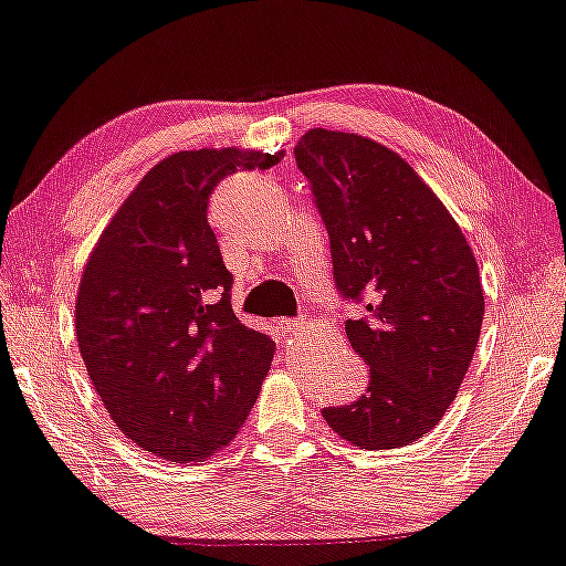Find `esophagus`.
<instances>
[{
  "label": "esophagus",
  "instance_id": "34e87169",
  "mask_svg": "<svg viewBox=\"0 0 566 566\" xmlns=\"http://www.w3.org/2000/svg\"><path fill=\"white\" fill-rule=\"evenodd\" d=\"M305 329V319L295 317V319H279V333L283 339H293L295 335H301Z\"/></svg>",
  "mask_w": 566,
  "mask_h": 566
}]
</instances>
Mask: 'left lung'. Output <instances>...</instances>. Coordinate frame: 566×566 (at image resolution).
I'll list each match as a JSON object with an SVG mask.
<instances>
[{"label":"left lung","instance_id":"obj_1","mask_svg":"<svg viewBox=\"0 0 566 566\" xmlns=\"http://www.w3.org/2000/svg\"><path fill=\"white\" fill-rule=\"evenodd\" d=\"M295 165L327 229L337 293L367 311L345 329L369 384L357 401L325 407V421L365 449L409 446L451 407L481 337L475 255L389 147L315 127L295 145Z\"/></svg>","mask_w":566,"mask_h":566}]
</instances>
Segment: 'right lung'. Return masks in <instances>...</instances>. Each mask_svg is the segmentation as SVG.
<instances>
[{"instance_id":"1","label":"right lung","mask_w":566,"mask_h":566,"mask_svg":"<svg viewBox=\"0 0 566 566\" xmlns=\"http://www.w3.org/2000/svg\"><path fill=\"white\" fill-rule=\"evenodd\" d=\"M279 159L237 147L169 155L85 263L76 301L85 369L117 429L167 461L227 446L271 369L275 343L233 313V275L207 209L223 177Z\"/></svg>"}]
</instances>
